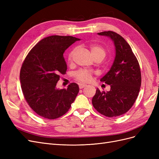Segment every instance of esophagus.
<instances>
[{"label":"esophagus","instance_id":"esophagus-1","mask_svg":"<svg viewBox=\"0 0 159 159\" xmlns=\"http://www.w3.org/2000/svg\"><path fill=\"white\" fill-rule=\"evenodd\" d=\"M86 87V85H84V84H80L79 85V88L80 89H83L84 88Z\"/></svg>","mask_w":159,"mask_h":159}]
</instances>
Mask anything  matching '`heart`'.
Masks as SVG:
<instances>
[{
    "mask_svg": "<svg viewBox=\"0 0 159 159\" xmlns=\"http://www.w3.org/2000/svg\"><path fill=\"white\" fill-rule=\"evenodd\" d=\"M89 50L91 52V55L92 56L94 60H102L104 57L106 56V50L102 46L95 44H91L89 46ZM75 49L72 50L68 56V61H71L72 60V57L74 56L75 53ZM93 72L89 71L85 69H80L78 71H76L74 74V78L81 83H88L92 79L93 77Z\"/></svg>",
    "mask_w": 159,
    "mask_h": 159,
    "instance_id": "obj_1",
    "label": "heart"
}]
</instances>
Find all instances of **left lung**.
Instances as JSON below:
<instances>
[{
    "label": "left lung",
    "mask_w": 159,
    "mask_h": 159,
    "mask_svg": "<svg viewBox=\"0 0 159 159\" xmlns=\"http://www.w3.org/2000/svg\"><path fill=\"white\" fill-rule=\"evenodd\" d=\"M99 35L111 38L115 46L113 64L101 81L110 85L107 92L96 90L92 104L98 111L108 117H119L132 107L141 85L140 66L127 42L117 33L105 31Z\"/></svg>",
    "instance_id": "left-lung-1"
}]
</instances>
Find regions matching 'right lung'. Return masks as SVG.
Wrapping results in <instances>:
<instances>
[{
	"label": "right lung",
	"instance_id": "obj_1",
	"mask_svg": "<svg viewBox=\"0 0 159 159\" xmlns=\"http://www.w3.org/2000/svg\"><path fill=\"white\" fill-rule=\"evenodd\" d=\"M79 38L70 36H50L34 46L24 60L20 72L21 88L27 103L36 114L55 119L68 111L79 92L78 85L56 89L60 75L67 65L65 50Z\"/></svg>",
	"mask_w": 159,
	"mask_h": 159
}]
</instances>
